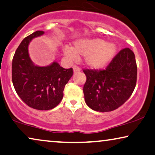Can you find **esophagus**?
I'll use <instances>...</instances> for the list:
<instances>
[{"label":"esophagus","mask_w":155,"mask_h":155,"mask_svg":"<svg viewBox=\"0 0 155 155\" xmlns=\"http://www.w3.org/2000/svg\"><path fill=\"white\" fill-rule=\"evenodd\" d=\"M80 70H81V69H80V68L79 66H76V65H75V66H73V72H74V73L80 72Z\"/></svg>","instance_id":"obj_1"}]
</instances>
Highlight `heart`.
I'll return each instance as SVG.
<instances>
[{
	"instance_id": "heart-1",
	"label": "heart",
	"mask_w": 155,
	"mask_h": 155,
	"mask_svg": "<svg viewBox=\"0 0 155 155\" xmlns=\"http://www.w3.org/2000/svg\"><path fill=\"white\" fill-rule=\"evenodd\" d=\"M116 52V46L99 38L79 39L73 42V47H65L64 53L69 59L75 60L77 56H84L87 66L101 68L105 66Z\"/></svg>"
}]
</instances>
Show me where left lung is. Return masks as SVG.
Returning <instances> with one entry per match:
<instances>
[{"label": "left lung", "instance_id": "left-lung-1", "mask_svg": "<svg viewBox=\"0 0 155 155\" xmlns=\"http://www.w3.org/2000/svg\"><path fill=\"white\" fill-rule=\"evenodd\" d=\"M87 77L83 87L87 105L94 110L110 112L124 104L133 93L137 80V65L129 48L120 50L105 70H83Z\"/></svg>", "mask_w": 155, "mask_h": 155}]
</instances>
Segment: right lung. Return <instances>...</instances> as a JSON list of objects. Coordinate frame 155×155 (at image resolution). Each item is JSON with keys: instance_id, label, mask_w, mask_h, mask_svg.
Listing matches in <instances>:
<instances>
[{"instance_id": "1", "label": "right lung", "mask_w": 155, "mask_h": 155, "mask_svg": "<svg viewBox=\"0 0 155 155\" xmlns=\"http://www.w3.org/2000/svg\"><path fill=\"white\" fill-rule=\"evenodd\" d=\"M44 33L37 31L22 40L12 66V83L18 96L29 107L40 110H51L61 102L65 85L73 74L72 68H64L57 62L44 67L33 64L28 55V45Z\"/></svg>"}]
</instances>
